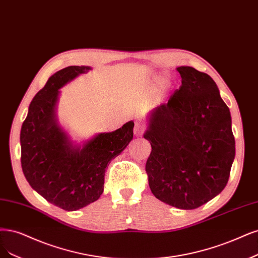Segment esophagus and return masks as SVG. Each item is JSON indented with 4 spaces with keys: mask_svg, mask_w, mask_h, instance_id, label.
Returning <instances> with one entry per match:
<instances>
[{
    "mask_svg": "<svg viewBox=\"0 0 258 258\" xmlns=\"http://www.w3.org/2000/svg\"><path fill=\"white\" fill-rule=\"evenodd\" d=\"M145 129L146 128L143 125H142V123L137 122L136 126H135V135L138 136V137H141L145 132Z\"/></svg>",
    "mask_w": 258,
    "mask_h": 258,
    "instance_id": "obj_1",
    "label": "esophagus"
}]
</instances>
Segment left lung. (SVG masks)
I'll list each match as a JSON object with an SVG mask.
<instances>
[{
    "instance_id": "1",
    "label": "left lung",
    "mask_w": 258,
    "mask_h": 258,
    "mask_svg": "<svg viewBox=\"0 0 258 258\" xmlns=\"http://www.w3.org/2000/svg\"><path fill=\"white\" fill-rule=\"evenodd\" d=\"M181 85L154 110L144 138L152 145L145 171L161 202L195 209L225 188L235 158L228 106L210 76L177 68Z\"/></svg>"
}]
</instances>
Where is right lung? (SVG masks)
<instances>
[{
    "mask_svg": "<svg viewBox=\"0 0 258 258\" xmlns=\"http://www.w3.org/2000/svg\"><path fill=\"white\" fill-rule=\"evenodd\" d=\"M86 66H68L49 78L35 95L20 133L21 166L32 188L53 205L74 211L87 206L103 192L105 168L133 139L135 122L100 133L75 147L55 119L58 90Z\"/></svg>",
    "mask_w": 258,
    "mask_h": 258,
    "instance_id": "right-lung-1",
    "label": "right lung"
}]
</instances>
